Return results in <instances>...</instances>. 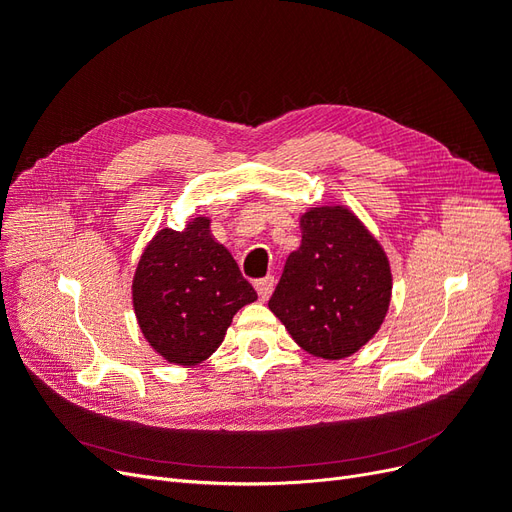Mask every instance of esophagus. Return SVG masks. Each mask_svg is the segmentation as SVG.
<instances>
[{
    "instance_id": "34e87169",
    "label": "esophagus",
    "mask_w": 512,
    "mask_h": 512,
    "mask_svg": "<svg viewBox=\"0 0 512 512\" xmlns=\"http://www.w3.org/2000/svg\"><path fill=\"white\" fill-rule=\"evenodd\" d=\"M254 286H256V292H258V299L267 301L271 297V292H273L275 280H273V277H262V280H258Z\"/></svg>"
}]
</instances>
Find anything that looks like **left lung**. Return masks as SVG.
Masks as SVG:
<instances>
[{
    "label": "left lung",
    "mask_w": 512,
    "mask_h": 512,
    "mask_svg": "<svg viewBox=\"0 0 512 512\" xmlns=\"http://www.w3.org/2000/svg\"><path fill=\"white\" fill-rule=\"evenodd\" d=\"M384 247L346 205L309 207L269 309L305 352L337 361L378 333L391 305Z\"/></svg>",
    "instance_id": "left-lung-1"
}]
</instances>
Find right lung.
Instances as JSON below:
<instances>
[{
    "mask_svg": "<svg viewBox=\"0 0 512 512\" xmlns=\"http://www.w3.org/2000/svg\"><path fill=\"white\" fill-rule=\"evenodd\" d=\"M256 299L235 258L211 235L205 215L185 222L183 230H158L132 280L134 314L149 346L183 367L209 359L232 316Z\"/></svg>",
    "mask_w": 512,
    "mask_h": 512,
    "instance_id": "1",
    "label": "right lung"
}]
</instances>
